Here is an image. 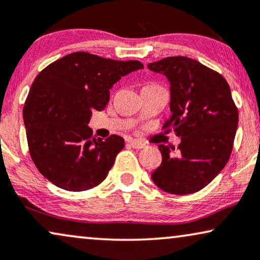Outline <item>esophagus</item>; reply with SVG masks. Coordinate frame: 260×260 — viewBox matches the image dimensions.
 Wrapping results in <instances>:
<instances>
[{
    "mask_svg": "<svg viewBox=\"0 0 260 260\" xmlns=\"http://www.w3.org/2000/svg\"><path fill=\"white\" fill-rule=\"evenodd\" d=\"M129 144H131V145H132V147H134V149H143V147L146 146L145 144L143 143V141L136 140V139H131L129 140Z\"/></svg>",
    "mask_w": 260,
    "mask_h": 260,
    "instance_id": "34e87169",
    "label": "esophagus"
}]
</instances>
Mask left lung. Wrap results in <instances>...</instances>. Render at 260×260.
<instances>
[{
    "label": "left lung",
    "instance_id": "left-lung-1",
    "mask_svg": "<svg viewBox=\"0 0 260 260\" xmlns=\"http://www.w3.org/2000/svg\"><path fill=\"white\" fill-rule=\"evenodd\" d=\"M147 68L168 79L172 115L164 127L181 138L176 150L158 145L162 163L152 181L173 194L198 192L231 157L239 122L231 87L221 74L189 57H167Z\"/></svg>",
    "mask_w": 260,
    "mask_h": 260
}]
</instances>
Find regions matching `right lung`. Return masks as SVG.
<instances>
[{
  "instance_id": "1",
  "label": "right lung",
  "mask_w": 260,
  "mask_h": 260,
  "mask_svg": "<svg viewBox=\"0 0 260 260\" xmlns=\"http://www.w3.org/2000/svg\"><path fill=\"white\" fill-rule=\"evenodd\" d=\"M143 68L139 61L78 51L52 62L36 77L22 116L29 154L45 179L72 192L104 181L124 140L115 134L106 140L92 137V110H103L113 85Z\"/></svg>"
}]
</instances>
